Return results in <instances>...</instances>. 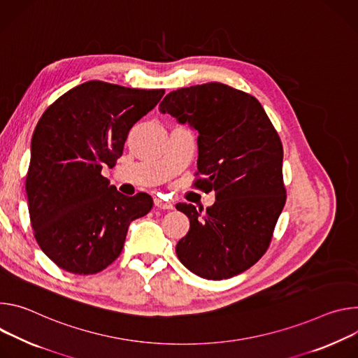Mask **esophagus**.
<instances>
[{"label":"esophagus","instance_id":"1","mask_svg":"<svg viewBox=\"0 0 358 358\" xmlns=\"http://www.w3.org/2000/svg\"><path fill=\"white\" fill-rule=\"evenodd\" d=\"M153 203H155V206H156V208H159V209H164V210H172V209H173V203H172V202H169V201L162 199V197H155Z\"/></svg>","mask_w":358,"mask_h":358}]
</instances>
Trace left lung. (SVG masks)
I'll use <instances>...</instances> for the list:
<instances>
[{
    "instance_id": "left-lung-1",
    "label": "left lung",
    "mask_w": 358,
    "mask_h": 358,
    "mask_svg": "<svg viewBox=\"0 0 358 358\" xmlns=\"http://www.w3.org/2000/svg\"><path fill=\"white\" fill-rule=\"evenodd\" d=\"M159 110L199 132L196 185L216 192L206 212L176 205L190 222L179 260L208 280L243 273L267 250L286 203L279 135L255 96L220 83L172 91Z\"/></svg>"
}]
</instances>
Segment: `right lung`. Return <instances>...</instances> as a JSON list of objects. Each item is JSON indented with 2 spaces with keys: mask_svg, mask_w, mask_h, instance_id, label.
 Segmentation results:
<instances>
[{
  "mask_svg": "<svg viewBox=\"0 0 358 358\" xmlns=\"http://www.w3.org/2000/svg\"><path fill=\"white\" fill-rule=\"evenodd\" d=\"M164 94L88 81L39 119L25 189L35 239L58 267L103 270L121 255L129 224L152 209L148 193L125 196L101 172L115 166L132 127Z\"/></svg>",
  "mask_w": 358,
  "mask_h": 358,
  "instance_id": "add662e5",
  "label": "right lung"
}]
</instances>
